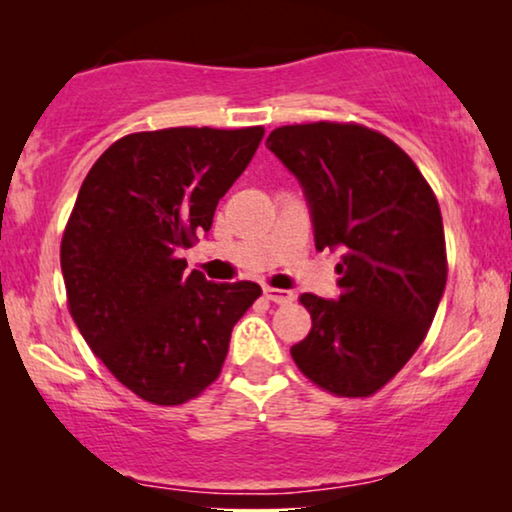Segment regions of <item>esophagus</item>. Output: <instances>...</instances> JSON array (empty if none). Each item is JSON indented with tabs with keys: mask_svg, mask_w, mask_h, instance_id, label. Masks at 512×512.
Wrapping results in <instances>:
<instances>
[{
	"mask_svg": "<svg viewBox=\"0 0 512 512\" xmlns=\"http://www.w3.org/2000/svg\"><path fill=\"white\" fill-rule=\"evenodd\" d=\"M263 291H265V298L272 300V303H277V305H286V303H291V300H293V293L286 291V289H275V286H265Z\"/></svg>",
	"mask_w": 512,
	"mask_h": 512,
	"instance_id": "34e87169",
	"label": "esophagus"
}]
</instances>
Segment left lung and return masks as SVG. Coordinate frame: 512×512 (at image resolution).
Returning a JSON list of instances; mask_svg holds the SVG:
<instances>
[{"instance_id":"obj_1","label":"left lung","mask_w":512,"mask_h":512,"mask_svg":"<svg viewBox=\"0 0 512 512\" xmlns=\"http://www.w3.org/2000/svg\"><path fill=\"white\" fill-rule=\"evenodd\" d=\"M265 146L303 186L317 249H342L340 298L300 296L312 328L293 361L328 394L373 396L417 352L443 298L436 195L408 153L366 125H282Z\"/></svg>"}]
</instances>
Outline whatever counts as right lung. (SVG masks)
I'll use <instances>...</instances> for the list:
<instances>
[{"label": "right lung", "instance_id": "right-lung-1", "mask_svg": "<svg viewBox=\"0 0 512 512\" xmlns=\"http://www.w3.org/2000/svg\"><path fill=\"white\" fill-rule=\"evenodd\" d=\"M263 135V125L132 132L97 158L76 195L60 244L69 314L146 403L200 396L221 375L237 319L263 293L256 282H207L179 258L212 228Z\"/></svg>", "mask_w": 512, "mask_h": 512}]
</instances>
